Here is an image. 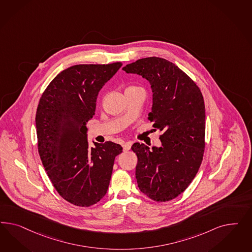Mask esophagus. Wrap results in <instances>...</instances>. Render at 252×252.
Returning a JSON list of instances; mask_svg holds the SVG:
<instances>
[{
	"label": "esophagus",
	"mask_w": 252,
	"mask_h": 252,
	"mask_svg": "<svg viewBox=\"0 0 252 252\" xmlns=\"http://www.w3.org/2000/svg\"><path fill=\"white\" fill-rule=\"evenodd\" d=\"M131 146H132V142H131V141H127V142L124 143V144H123V151H124V152L129 151Z\"/></svg>",
	"instance_id": "1"
}]
</instances>
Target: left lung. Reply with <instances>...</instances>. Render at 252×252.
I'll return each mask as SVG.
<instances>
[{
	"mask_svg": "<svg viewBox=\"0 0 252 252\" xmlns=\"http://www.w3.org/2000/svg\"><path fill=\"white\" fill-rule=\"evenodd\" d=\"M123 70L142 76L151 83L153 108L148 119L154 128L162 132L159 148L138 142L131 147L137 156V186L153 200L169 201L188 189L203 159L202 93L184 71L162 58H142Z\"/></svg>",
	"mask_w": 252,
	"mask_h": 252,
	"instance_id": "left-lung-1",
	"label": "left lung"
}]
</instances>
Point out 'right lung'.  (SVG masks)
I'll list each match as a JSON object with an SVG mask.
<instances>
[{
	"label": "right lung",
	"instance_id": "add662e5",
	"mask_svg": "<svg viewBox=\"0 0 252 252\" xmlns=\"http://www.w3.org/2000/svg\"><path fill=\"white\" fill-rule=\"evenodd\" d=\"M122 66L76 64L62 71L48 85L36 114L38 150L54 189L79 207L96 204L106 194L119 144L87 140V123L95 114L102 86Z\"/></svg>",
	"mask_w": 252,
	"mask_h": 252
}]
</instances>
